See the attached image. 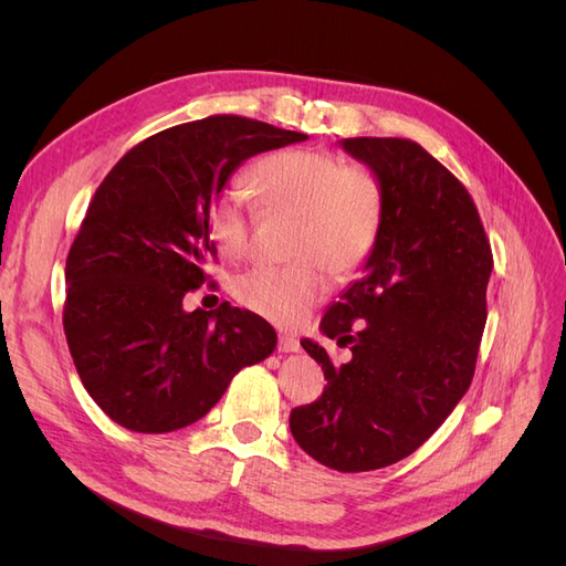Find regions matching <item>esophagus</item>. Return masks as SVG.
I'll use <instances>...</instances> for the list:
<instances>
[{
  "instance_id": "esophagus-1",
  "label": "esophagus",
  "mask_w": 566,
  "mask_h": 566,
  "mask_svg": "<svg viewBox=\"0 0 566 566\" xmlns=\"http://www.w3.org/2000/svg\"><path fill=\"white\" fill-rule=\"evenodd\" d=\"M279 352H283V354L300 352L297 337H295V335H281V337H279Z\"/></svg>"
}]
</instances>
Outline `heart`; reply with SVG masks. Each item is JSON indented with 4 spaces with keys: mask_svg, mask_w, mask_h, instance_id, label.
<instances>
[{
    "mask_svg": "<svg viewBox=\"0 0 566 566\" xmlns=\"http://www.w3.org/2000/svg\"><path fill=\"white\" fill-rule=\"evenodd\" d=\"M254 191L269 212L297 217L295 254L287 266L260 264L235 281V297L273 323L295 325L328 295L331 279L361 266L385 221V188L368 167L325 150H285L264 158L252 172ZM254 210L248 196L229 186L210 210L219 250L243 256L250 248Z\"/></svg>",
    "mask_w": 566,
    "mask_h": 566,
    "instance_id": "b5f03b06",
    "label": "heart"
}]
</instances>
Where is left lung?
<instances>
[{
  "label": "left lung",
  "instance_id": "obj_1",
  "mask_svg": "<svg viewBox=\"0 0 566 566\" xmlns=\"http://www.w3.org/2000/svg\"><path fill=\"white\" fill-rule=\"evenodd\" d=\"M339 146L380 179L385 221L361 279L321 318L349 361L333 366L302 339L328 385L293 408L290 432L321 465L368 472L422 447L465 397L493 256L465 186L422 146L375 136Z\"/></svg>",
  "mask_w": 566,
  "mask_h": 566
}]
</instances>
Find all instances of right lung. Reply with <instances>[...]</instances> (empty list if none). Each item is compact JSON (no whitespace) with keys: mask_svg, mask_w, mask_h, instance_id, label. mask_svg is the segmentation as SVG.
<instances>
[{"mask_svg":"<svg viewBox=\"0 0 566 566\" xmlns=\"http://www.w3.org/2000/svg\"><path fill=\"white\" fill-rule=\"evenodd\" d=\"M310 139L212 115L134 146L96 188L65 262L63 331L80 380L132 432L193 424L233 375L276 349V331L224 302L186 312L214 256L210 210L256 153Z\"/></svg>","mask_w":566,"mask_h":566,"instance_id":"add662e5","label":"right lung"}]
</instances>
